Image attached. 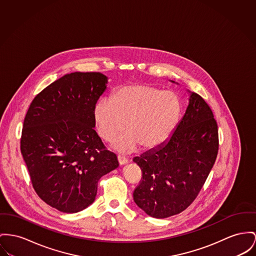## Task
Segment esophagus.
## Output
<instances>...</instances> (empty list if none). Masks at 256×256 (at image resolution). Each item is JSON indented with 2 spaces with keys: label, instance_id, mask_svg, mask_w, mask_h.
I'll return each instance as SVG.
<instances>
[{
  "label": "esophagus",
  "instance_id": "1",
  "mask_svg": "<svg viewBox=\"0 0 256 256\" xmlns=\"http://www.w3.org/2000/svg\"><path fill=\"white\" fill-rule=\"evenodd\" d=\"M118 160L120 165H124V164H126V163L128 162V159H127L126 157L121 156V155H118Z\"/></svg>",
  "mask_w": 256,
  "mask_h": 256
}]
</instances>
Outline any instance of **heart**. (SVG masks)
Segmentation results:
<instances>
[{"instance_id": "heart-1", "label": "heart", "mask_w": 256, "mask_h": 256, "mask_svg": "<svg viewBox=\"0 0 256 256\" xmlns=\"http://www.w3.org/2000/svg\"><path fill=\"white\" fill-rule=\"evenodd\" d=\"M182 114V102L176 93L148 84L121 86L112 100H100L94 110L98 133L106 142L128 130L114 144L124 154L140 146L152 150L164 144L178 127Z\"/></svg>"}]
</instances>
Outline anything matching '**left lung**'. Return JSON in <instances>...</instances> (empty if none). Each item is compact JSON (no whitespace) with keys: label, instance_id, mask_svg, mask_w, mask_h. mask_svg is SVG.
<instances>
[{"label":"left lung","instance_id":"obj_1","mask_svg":"<svg viewBox=\"0 0 256 256\" xmlns=\"http://www.w3.org/2000/svg\"><path fill=\"white\" fill-rule=\"evenodd\" d=\"M218 152V129L204 99L191 93L186 112L169 140L133 161L142 176L134 201L146 214L166 218L198 196Z\"/></svg>","mask_w":256,"mask_h":256}]
</instances>
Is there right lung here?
<instances>
[{
    "mask_svg": "<svg viewBox=\"0 0 256 256\" xmlns=\"http://www.w3.org/2000/svg\"><path fill=\"white\" fill-rule=\"evenodd\" d=\"M106 84L101 72L65 74L34 97L24 118L20 150L32 186L60 212L92 204L99 180L120 165L94 130V110Z\"/></svg>",
    "mask_w": 256,
    "mask_h": 256,
    "instance_id": "add662e5",
    "label": "right lung"
}]
</instances>
